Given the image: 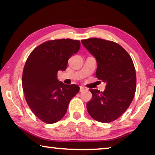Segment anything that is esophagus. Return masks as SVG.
<instances>
[{
  "label": "esophagus",
  "mask_w": 155,
  "mask_h": 155,
  "mask_svg": "<svg viewBox=\"0 0 155 155\" xmlns=\"http://www.w3.org/2000/svg\"><path fill=\"white\" fill-rule=\"evenodd\" d=\"M85 90H86V88L84 87L83 86H80V92H83V91H84Z\"/></svg>",
  "instance_id": "esophagus-1"
}]
</instances>
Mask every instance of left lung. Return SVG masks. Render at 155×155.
I'll return each instance as SVG.
<instances>
[{"mask_svg": "<svg viewBox=\"0 0 155 155\" xmlns=\"http://www.w3.org/2000/svg\"><path fill=\"white\" fill-rule=\"evenodd\" d=\"M81 41L96 58L97 78L107 83L104 92L90 89L92 97L87 103V109L97 121H114L134 98L136 73L132 58L121 46L112 41L91 38Z\"/></svg>", "mask_w": 155, "mask_h": 155, "instance_id": "left-lung-1", "label": "left lung"}]
</instances>
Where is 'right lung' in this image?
Wrapping results in <instances>:
<instances>
[{
  "mask_svg": "<svg viewBox=\"0 0 155 155\" xmlns=\"http://www.w3.org/2000/svg\"><path fill=\"white\" fill-rule=\"evenodd\" d=\"M80 48L78 40H50L36 47L27 59L22 79L25 99L34 114L46 124L60 120L80 91L77 84H65L57 79L58 71L67 68L68 59Z\"/></svg>",
  "mask_w": 155,
  "mask_h": 155,
  "instance_id": "1",
  "label": "right lung"
}]
</instances>
